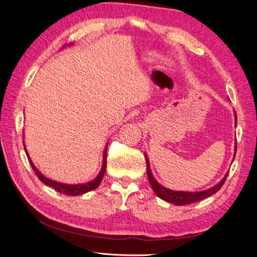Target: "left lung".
<instances>
[{
    "label": "left lung",
    "mask_w": 257,
    "mask_h": 257,
    "mask_svg": "<svg viewBox=\"0 0 257 257\" xmlns=\"http://www.w3.org/2000/svg\"><path fill=\"white\" fill-rule=\"evenodd\" d=\"M234 122H235V127H236V114L234 111ZM235 152H236V140L234 143V154H233V159L232 162L235 157ZM144 157H146V161H147V173H148V178L150 181V185L152 187L153 191L155 192V194L161 197L162 200L166 201L168 203H172L175 204V205H188V204H192L194 202L197 201H201L203 199H206V197L210 196L215 194L217 191H219V189L222 187L223 183L226 181V178L228 176V173L223 176V178L215 185L214 187L206 189V190H203V191H197V192H188V191H174V190H170L167 189L166 187L162 186L161 183L157 181L154 176L151 172V166H150V161H149V157L147 155V153H144Z\"/></svg>",
    "instance_id": "1"
}]
</instances>
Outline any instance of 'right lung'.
Here are the masks:
<instances>
[{
    "label": "right lung",
    "mask_w": 257,
    "mask_h": 257,
    "mask_svg": "<svg viewBox=\"0 0 257 257\" xmlns=\"http://www.w3.org/2000/svg\"><path fill=\"white\" fill-rule=\"evenodd\" d=\"M71 45V43L69 44ZM24 148H25V152L26 154H27V157L29 160V163L30 165L32 167V169H34V172L36 173V175L38 176V178L40 179L44 185H47L48 187L50 188H53L54 190H56L57 192L60 193H63V194H66V195H71V196H76V195H81V194H84L87 193L89 191H92V190H95L98 185H100L102 179H103V176L105 174V170H106V159H107V146L105 147L104 149V153H103V161H102V167H101V170L100 173H98V175L95 177L94 179H92L91 181H88V182H84V183H75V185H68V183H63V182H60V181H55V180H52L50 178H48V177H45L40 170H39L36 166L35 164L32 163L30 156L28 154V151L27 149H26V146H25V142H24Z\"/></svg>",
    "instance_id": "1"
}]
</instances>
